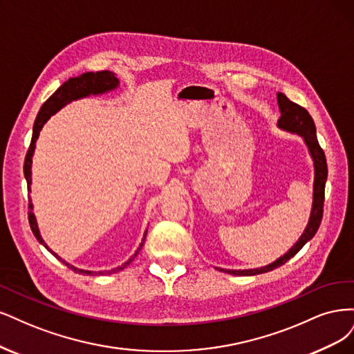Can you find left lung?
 <instances>
[{
    "instance_id": "1",
    "label": "left lung",
    "mask_w": 354,
    "mask_h": 354,
    "mask_svg": "<svg viewBox=\"0 0 354 354\" xmlns=\"http://www.w3.org/2000/svg\"><path fill=\"white\" fill-rule=\"evenodd\" d=\"M277 98H278V106H279V111H281V118L278 120V128L287 131V132H291V133L300 135L304 140L307 148H309V153H310L312 160H313L315 179H313V203H312L310 218H309V222H307L306 230L303 231L301 236L299 238V241L295 243L283 256H281L275 261H272L270 265L263 266V268H256V269H244V270H226V269L218 268V270H223L226 273H231V275H236V277L259 275V273L273 270V269L282 266L283 263H287L291 257H294L300 252L307 241H310V239L315 236V234L319 230V225H321V221H322L328 167H326L325 153L317 142L315 122H313L312 116L309 115V111H307L304 107L295 104V102L290 101L282 93H278Z\"/></svg>"
}]
</instances>
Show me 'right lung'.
I'll use <instances>...</instances> for the list:
<instances>
[{"mask_svg":"<svg viewBox=\"0 0 354 354\" xmlns=\"http://www.w3.org/2000/svg\"><path fill=\"white\" fill-rule=\"evenodd\" d=\"M119 86V79L116 77V75L113 72H109V71H102V72H86L81 76L77 77H71L69 81H66L59 89L55 91V93L44 102L38 116L35 119V123H33V133H32V140H30V145H29V150L26 153V157H25V166H24V172H25V178H26V182H28V191H30V184H32V157H33V151H35V142L38 140L39 136V132L42 129V127L45 124V122H47L53 115H55L57 111H59L60 109H63L66 104H69V102L75 101V100H79V98H85V97H89V95H100V94H104V93H109V91H113L116 89ZM33 204L32 201L29 200V212H28V218H29V225H30V230L33 232V235L37 236L38 241L48 250V252L51 254H54L57 259L62 260L63 263L67 266L73 269L75 272H79V273H86V275H101V273L104 272H91V270H82V269H77L72 265L67 263L66 260H63L62 257L57 256L53 250L48 248V245L45 244V241L42 239L41 234H39V227H38V223H37V219H35V214H33ZM145 236H147V231L144 232V236H142V241L140 244V247L136 248V252L133 256H131V259L128 261H124V263L122 266H118L116 269H111V270H106V273H115V272H119L122 269L127 268L131 261L136 257V254L140 253V250L145 241Z\"/></svg>","mask_w":354,"mask_h":354,"instance_id":"1","label":"right lung"}]
</instances>
